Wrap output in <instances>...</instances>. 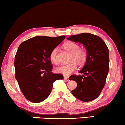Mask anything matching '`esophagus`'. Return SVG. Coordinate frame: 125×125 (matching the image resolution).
Returning a JSON list of instances; mask_svg holds the SVG:
<instances>
[{
  "label": "esophagus",
  "mask_w": 125,
  "mask_h": 125,
  "mask_svg": "<svg viewBox=\"0 0 125 125\" xmlns=\"http://www.w3.org/2000/svg\"><path fill=\"white\" fill-rule=\"evenodd\" d=\"M64 79L65 80H67V81H69V77H67V76H64Z\"/></svg>",
  "instance_id": "1"
}]
</instances>
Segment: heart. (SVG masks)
I'll use <instances>...</instances> for the list:
<instances>
[{
  "label": "heart",
  "instance_id": "1",
  "mask_svg": "<svg viewBox=\"0 0 125 125\" xmlns=\"http://www.w3.org/2000/svg\"><path fill=\"white\" fill-rule=\"evenodd\" d=\"M63 47L67 51L71 53V62L67 64H63L56 69V71L58 73L68 76L77 69V64L79 66H83L86 62L88 59V53L85 49H81L78 44L72 41H68L63 44ZM58 49H53L50 52V59L53 62L58 63Z\"/></svg>",
  "mask_w": 125,
  "mask_h": 125
}]
</instances>
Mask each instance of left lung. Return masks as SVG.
<instances>
[{"label": "left lung", "mask_w": 125, "mask_h": 125, "mask_svg": "<svg viewBox=\"0 0 125 125\" xmlns=\"http://www.w3.org/2000/svg\"><path fill=\"white\" fill-rule=\"evenodd\" d=\"M67 39L83 44L88 53L86 62L79 71L84 75L69 77L70 80L77 83L71 93L82 101H93L100 95L105 85L109 69V49L101 38L90 33L71 35Z\"/></svg>", "instance_id": "8db88e82"}]
</instances>
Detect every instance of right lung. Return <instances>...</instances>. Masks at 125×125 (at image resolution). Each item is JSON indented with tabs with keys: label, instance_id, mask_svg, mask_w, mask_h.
I'll use <instances>...</instances> for the list:
<instances>
[{
	"label": "right lung",
	"instance_id": "obj_1",
	"mask_svg": "<svg viewBox=\"0 0 125 125\" xmlns=\"http://www.w3.org/2000/svg\"><path fill=\"white\" fill-rule=\"evenodd\" d=\"M65 38L39 36L20 45L16 53L14 66L15 78L22 93L29 101L42 102L52 90L54 82L62 80L60 73H53L50 52Z\"/></svg>",
	"mask_w": 125,
	"mask_h": 125
}]
</instances>
